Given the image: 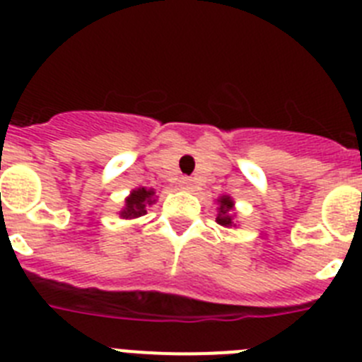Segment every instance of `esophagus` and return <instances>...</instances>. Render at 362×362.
<instances>
[{"label": "esophagus", "instance_id": "1", "mask_svg": "<svg viewBox=\"0 0 362 362\" xmlns=\"http://www.w3.org/2000/svg\"><path fill=\"white\" fill-rule=\"evenodd\" d=\"M179 187L183 188V190H192L194 188V181L188 177H181L179 179Z\"/></svg>", "mask_w": 362, "mask_h": 362}]
</instances>
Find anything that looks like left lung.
Segmentation results:
<instances>
[{
    "label": "left lung",
    "mask_w": 362,
    "mask_h": 362,
    "mask_svg": "<svg viewBox=\"0 0 362 362\" xmlns=\"http://www.w3.org/2000/svg\"><path fill=\"white\" fill-rule=\"evenodd\" d=\"M217 214L216 221L217 225L225 226V228H232V226H238V221H235V203L230 196H219L217 197Z\"/></svg>",
    "instance_id": "8db88e82"
}]
</instances>
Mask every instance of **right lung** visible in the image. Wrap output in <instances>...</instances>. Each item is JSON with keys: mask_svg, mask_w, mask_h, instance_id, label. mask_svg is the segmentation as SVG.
<instances>
[{"mask_svg": "<svg viewBox=\"0 0 362 362\" xmlns=\"http://www.w3.org/2000/svg\"><path fill=\"white\" fill-rule=\"evenodd\" d=\"M156 203V190L153 188L139 187L130 192V196L124 199V206L121 209V219H137L146 214V206Z\"/></svg>", "mask_w": 362, "mask_h": 362, "instance_id": "right-lung-1", "label": "right lung"}]
</instances>
